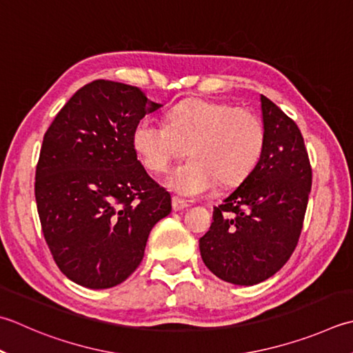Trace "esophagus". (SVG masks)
Wrapping results in <instances>:
<instances>
[{"instance_id":"esophagus-1","label":"esophagus","mask_w":353,"mask_h":353,"mask_svg":"<svg viewBox=\"0 0 353 353\" xmlns=\"http://www.w3.org/2000/svg\"><path fill=\"white\" fill-rule=\"evenodd\" d=\"M171 205H172V210H174V211H182V210L186 208V206H188V203H186L185 200L179 199V197H176V196L171 199Z\"/></svg>"}]
</instances>
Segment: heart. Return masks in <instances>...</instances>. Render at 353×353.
<instances>
[{
	"mask_svg": "<svg viewBox=\"0 0 353 353\" xmlns=\"http://www.w3.org/2000/svg\"><path fill=\"white\" fill-rule=\"evenodd\" d=\"M131 145L145 170L154 174L188 153L191 157L168 177V186L182 196L210 192L220 182L232 186L252 174L261 161L266 130L257 113L228 102L190 99L167 114V125L150 117L136 123Z\"/></svg>",
	"mask_w": 353,
	"mask_h": 353,
	"instance_id": "1",
	"label": "heart"
}]
</instances>
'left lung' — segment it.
Returning <instances> with one entry per match:
<instances>
[{"label": "left lung", "instance_id": "8db88e82", "mask_svg": "<svg viewBox=\"0 0 353 353\" xmlns=\"http://www.w3.org/2000/svg\"><path fill=\"white\" fill-rule=\"evenodd\" d=\"M260 101L265 153L252 174L214 208L210 231L199 240L206 268L240 286L272 277L291 257L312 185L300 128L266 96Z\"/></svg>", "mask_w": 353, "mask_h": 353}]
</instances>
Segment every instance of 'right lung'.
I'll return each mask as SVG.
<instances>
[{
  "label": "right lung",
  "instance_id": "obj_1",
  "mask_svg": "<svg viewBox=\"0 0 353 353\" xmlns=\"http://www.w3.org/2000/svg\"><path fill=\"white\" fill-rule=\"evenodd\" d=\"M141 88L98 79L76 92L44 134L34 197L44 239L67 279L90 289L125 281L150 231L171 212L131 145L142 117L161 108Z\"/></svg>",
  "mask_w": 353,
  "mask_h": 353
}]
</instances>
